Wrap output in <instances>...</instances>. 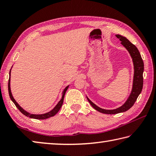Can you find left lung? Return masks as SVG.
<instances>
[{
	"label": "left lung",
	"instance_id": "8db88e82",
	"mask_svg": "<svg viewBox=\"0 0 156 156\" xmlns=\"http://www.w3.org/2000/svg\"><path fill=\"white\" fill-rule=\"evenodd\" d=\"M118 38L120 39L121 41V44L127 49L129 54L131 55V57L133 60V67H134V75H133V87L130 95L126 100V101L123 104L122 106L117 108L115 109L108 110L102 109L97 105L93 103L87 97L88 101L91 105L95 109L100 113H105V114H116L122 112H125L126 111L129 110L133 106L136 101L137 98L140 94L142 87H143V72H144V62L142 59L141 55L140 54L138 49L137 47L132 44L127 38H125L119 34L115 35Z\"/></svg>",
	"mask_w": 156,
	"mask_h": 156
}]
</instances>
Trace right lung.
Instances as JSON below:
<instances>
[{
    "label": "right lung",
    "mask_w": 156,
    "mask_h": 156,
    "mask_svg": "<svg viewBox=\"0 0 156 156\" xmlns=\"http://www.w3.org/2000/svg\"><path fill=\"white\" fill-rule=\"evenodd\" d=\"M10 73H11V70H10L9 72V83H8V91H9V97L10 98H11L12 101L14 102V105H16V107L18 110L20 111V112L23 113V114H24L25 115L27 116L29 118H34V119H38V120H44V119H47V118H51L52 116H54L56 114V113L59 112V110L60 109V108H61L62 103H63V100H64V97H65V95L66 91H67V89L69 87V85L67 87H66L65 88L64 90L62 91V98L61 100H60L58 102V103L56 107H55L54 109L50 111V112L45 113H43V114H31V113H29L27 112H26L25 110H24L23 109L22 107H21L19 105H18L15 99L14 98V97H13L12 94V92H11V89H10Z\"/></svg>",
    "instance_id": "right-lung-1"
}]
</instances>
